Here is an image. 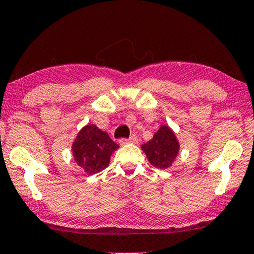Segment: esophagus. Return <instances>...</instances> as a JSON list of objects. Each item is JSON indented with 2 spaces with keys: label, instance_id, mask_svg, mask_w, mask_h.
<instances>
[{
  "label": "esophagus",
  "instance_id": "obj_1",
  "mask_svg": "<svg viewBox=\"0 0 254 254\" xmlns=\"http://www.w3.org/2000/svg\"><path fill=\"white\" fill-rule=\"evenodd\" d=\"M119 142L121 144H127V143H136L137 142V137L136 135H131L129 139H120Z\"/></svg>",
  "mask_w": 254,
  "mask_h": 254
}]
</instances>
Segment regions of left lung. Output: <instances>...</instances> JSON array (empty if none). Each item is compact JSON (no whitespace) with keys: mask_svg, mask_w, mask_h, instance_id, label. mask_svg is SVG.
<instances>
[{"mask_svg":"<svg viewBox=\"0 0 254 254\" xmlns=\"http://www.w3.org/2000/svg\"><path fill=\"white\" fill-rule=\"evenodd\" d=\"M150 164L160 169L171 167L180 151V142L175 133L167 125H162L153 139L141 146Z\"/></svg>","mask_w":254,"mask_h":254,"instance_id":"8db88e82","label":"left lung"}]
</instances>
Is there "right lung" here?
Masks as SVG:
<instances>
[{
    "instance_id": "right-lung-1",
    "label": "right lung",
    "mask_w": 254,
    "mask_h": 254,
    "mask_svg": "<svg viewBox=\"0 0 254 254\" xmlns=\"http://www.w3.org/2000/svg\"><path fill=\"white\" fill-rule=\"evenodd\" d=\"M71 148L75 163L88 175H93L108 167L112 154L119 146L106 131L95 125H86L79 130Z\"/></svg>"
}]
</instances>
